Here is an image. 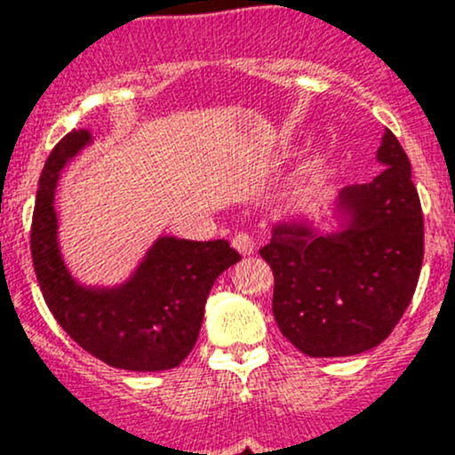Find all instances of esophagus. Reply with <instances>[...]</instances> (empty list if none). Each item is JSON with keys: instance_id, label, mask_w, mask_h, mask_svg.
<instances>
[{"instance_id": "1", "label": "esophagus", "mask_w": 455, "mask_h": 455, "mask_svg": "<svg viewBox=\"0 0 455 455\" xmlns=\"http://www.w3.org/2000/svg\"><path fill=\"white\" fill-rule=\"evenodd\" d=\"M233 248L237 250L239 254H243V257H248V254L257 252V242H254L250 235L239 233V235H235V237H233Z\"/></svg>"}]
</instances>
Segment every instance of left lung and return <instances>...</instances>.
I'll return each mask as SVG.
<instances>
[{"instance_id": "1", "label": "left lung", "mask_w": 455, "mask_h": 455, "mask_svg": "<svg viewBox=\"0 0 455 455\" xmlns=\"http://www.w3.org/2000/svg\"><path fill=\"white\" fill-rule=\"evenodd\" d=\"M385 169L331 203V231L306 218L271 227L260 248L274 269V318L310 357H348L379 347L409 307L421 260L424 216L411 162L385 130Z\"/></svg>"}]
</instances>
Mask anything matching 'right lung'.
<instances>
[{
	"mask_svg": "<svg viewBox=\"0 0 455 455\" xmlns=\"http://www.w3.org/2000/svg\"><path fill=\"white\" fill-rule=\"evenodd\" d=\"M92 143L90 130H72L44 162L31 220L40 291L61 329L100 362L130 372L177 368L196 344L213 282L242 257L227 239L160 235L119 284L78 282L60 248L55 192L61 171Z\"/></svg>",
	"mask_w": 455,
	"mask_h": 455,
	"instance_id": "obj_1",
	"label": "right lung"
}]
</instances>
